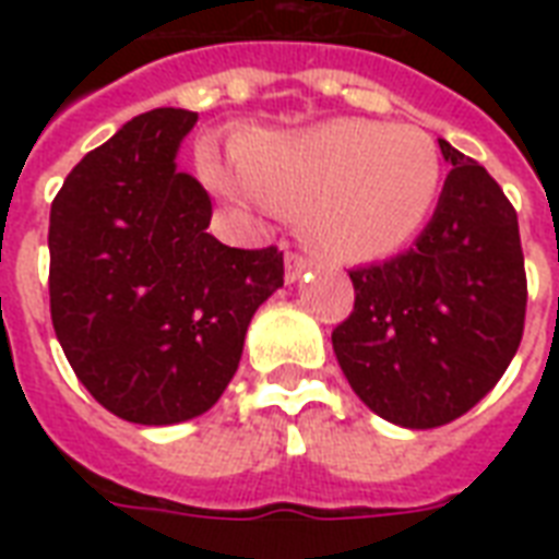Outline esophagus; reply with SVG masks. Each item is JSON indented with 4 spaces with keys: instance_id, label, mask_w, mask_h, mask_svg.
<instances>
[{
    "instance_id": "34e87169",
    "label": "esophagus",
    "mask_w": 559,
    "mask_h": 559,
    "mask_svg": "<svg viewBox=\"0 0 559 559\" xmlns=\"http://www.w3.org/2000/svg\"><path fill=\"white\" fill-rule=\"evenodd\" d=\"M316 266V258H310V254H298V252H289L287 254V281L293 284V281H298L305 272H310Z\"/></svg>"
}]
</instances>
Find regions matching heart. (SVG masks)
<instances>
[{
    "instance_id": "heart-1",
    "label": "heart",
    "mask_w": 559,
    "mask_h": 559,
    "mask_svg": "<svg viewBox=\"0 0 559 559\" xmlns=\"http://www.w3.org/2000/svg\"><path fill=\"white\" fill-rule=\"evenodd\" d=\"M240 174L246 187L223 170L214 179L231 197L254 193L278 214H305V235L345 261L397 252L441 191V156L429 135L359 118L252 139L240 151Z\"/></svg>"
}]
</instances>
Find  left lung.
I'll list each match as a JSON object with an SVG mask.
<instances>
[{
    "instance_id": "8db88e82",
    "label": "left lung",
    "mask_w": 559,
    "mask_h": 559,
    "mask_svg": "<svg viewBox=\"0 0 559 559\" xmlns=\"http://www.w3.org/2000/svg\"><path fill=\"white\" fill-rule=\"evenodd\" d=\"M441 144L452 168L415 246L350 270L354 310L333 350L371 412L408 429L461 417L511 366L528 278L516 209L476 159Z\"/></svg>"
}]
</instances>
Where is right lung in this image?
<instances>
[{"mask_svg":"<svg viewBox=\"0 0 559 559\" xmlns=\"http://www.w3.org/2000/svg\"><path fill=\"white\" fill-rule=\"evenodd\" d=\"M197 112L162 107L90 151L51 202L48 298L66 359L130 424L209 412L231 382L254 310L284 287V252L205 228V188L177 170Z\"/></svg>","mask_w":559,"mask_h":559,"instance_id":"right-lung-1","label":"right lung"}]
</instances>
